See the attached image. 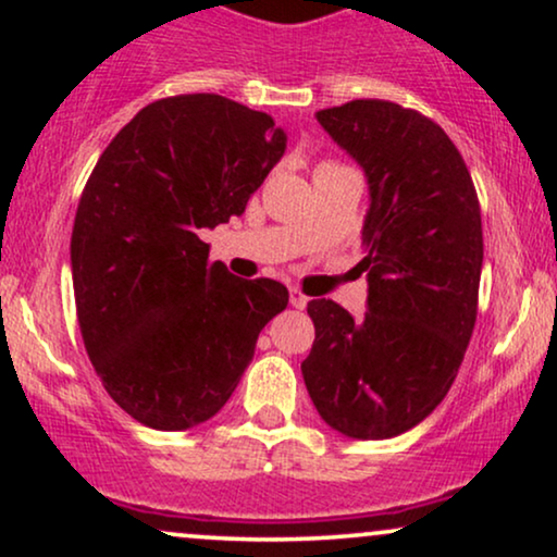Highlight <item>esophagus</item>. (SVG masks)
I'll return each mask as SVG.
<instances>
[{
  "mask_svg": "<svg viewBox=\"0 0 557 557\" xmlns=\"http://www.w3.org/2000/svg\"><path fill=\"white\" fill-rule=\"evenodd\" d=\"M306 304H309V298H306L298 287H290V306H296V309H306Z\"/></svg>",
  "mask_w": 557,
  "mask_h": 557,
  "instance_id": "obj_1",
  "label": "esophagus"
}]
</instances>
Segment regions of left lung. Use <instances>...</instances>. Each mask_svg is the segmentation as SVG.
Here are the masks:
<instances>
[{
	"label": "left lung",
	"mask_w": 557,
	"mask_h": 557,
	"mask_svg": "<svg viewBox=\"0 0 557 557\" xmlns=\"http://www.w3.org/2000/svg\"><path fill=\"white\" fill-rule=\"evenodd\" d=\"M363 170L367 311L309 300L317 337L300 363L319 417L354 440L413 430L461 369L476 322L482 214L456 144L424 114L382 99L317 112Z\"/></svg>",
	"instance_id": "1"
}]
</instances>
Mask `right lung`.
Returning a JSON list of instances; mask_svg holds the SVG:
<instances>
[{
	"instance_id": "obj_1",
	"label": "right lung",
	"mask_w": 557,
	"mask_h": 557,
	"mask_svg": "<svg viewBox=\"0 0 557 557\" xmlns=\"http://www.w3.org/2000/svg\"><path fill=\"white\" fill-rule=\"evenodd\" d=\"M285 146L267 112L183 94L144 107L96 162L70 240L75 309L101 385L144 426L212 419L287 306L285 285L209 264L201 240L246 212Z\"/></svg>"
}]
</instances>
